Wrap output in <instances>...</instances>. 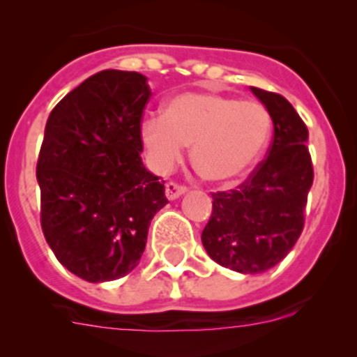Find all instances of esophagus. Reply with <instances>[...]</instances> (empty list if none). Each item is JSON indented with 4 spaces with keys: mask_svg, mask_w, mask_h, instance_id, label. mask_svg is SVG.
<instances>
[{
    "mask_svg": "<svg viewBox=\"0 0 357 357\" xmlns=\"http://www.w3.org/2000/svg\"><path fill=\"white\" fill-rule=\"evenodd\" d=\"M186 190L188 188H186L185 185H179V183H176V181L165 183V197H167L169 200L178 199V197H181Z\"/></svg>",
    "mask_w": 357,
    "mask_h": 357,
    "instance_id": "esophagus-1",
    "label": "esophagus"
}]
</instances>
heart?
I'll use <instances>...</instances> for the list:
<instances>
[{"label": "heart", "instance_id": "1", "mask_svg": "<svg viewBox=\"0 0 357 357\" xmlns=\"http://www.w3.org/2000/svg\"><path fill=\"white\" fill-rule=\"evenodd\" d=\"M271 117L257 102L218 93H185L165 107L164 117L143 119L142 143L158 172H169L192 145V162L205 179L228 183L261 157Z\"/></svg>", "mask_w": 357, "mask_h": 357}]
</instances>
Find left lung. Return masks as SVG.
Wrapping results in <instances>:
<instances>
[{"instance_id": "1", "label": "left lung", "mask_w": 357, "mask_h": 357, "mask_svg": "<svg viewBox=\"0 0 357 357\" xmlns=\"http://www.w3.org/2000/svg\"><path fill=\"white\" fill-rule=\"evenodd\" d=\"M250 89L273 119L271 145L242 185L212 193L202 243L218 264L257 275L283 261L301 236L314 171L307 128L291 103L278 93Z\"/></svg>"}]
</instances>
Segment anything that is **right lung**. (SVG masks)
Segmentation results:
<instances>
[{
  "label": "right lung",
  "instance_id": "right-lung-1",
  "mask_svg": "<svg viewBox=\"0 0 357 357\" xmlns=\"http://www.w3.org/2000/svg\"><path fill=\"white\" fill-rule=\"evenodd\" d=\"M150 96L145 75L109 68L63 96L46 122L36 165L41 228L60 264L86 282L131 273L167 204L164 181L139 157Z\"/></svg>",
  "mask_w": 357,
  "mask_h": 357
}]
</instances>
